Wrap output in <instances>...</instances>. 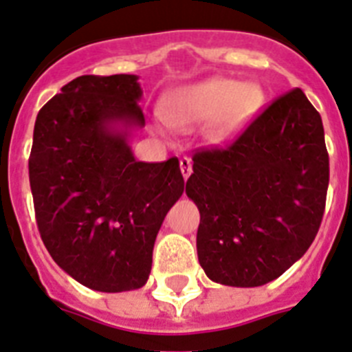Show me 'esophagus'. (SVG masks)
Instances as JSON below:
<instances>
[{"mask_svg": "<svg viewBox=\"0 0 352 352\" xmlns=\"http://www.w3.org/2000/svg\"><path fill=\"white\" fill-rule=\"evenodd\" d=\"M180 172H182L184 179H189V175H191L192 172V163L189 157H182V160H180Z\"/></svg>", "mask_w": 352, "mask_h": 352, "instance_id": "esophagus-1", "label": "esophagus"}]
</instances>
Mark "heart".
<instances>
[{"label": "heart", "instance_id": "b5f03b06", "mask_svg": "<svg viewBox=\"0 0 352 352\" xmlns=\"http://www.w3.org/2000/svg\"><path fill=\"white\" fill-rule=\"evenodd\" d=\"M265 91L258 82H240L231 77H208L177 87L164 98L156 131L168 135L192 131L207 122L205 137L212 145L231 144L251 124L263 105Z\"/></svg>", "mask_w": 352, "mask_h": 352}]
</instances>
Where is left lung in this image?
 I'll return each instance as SVG.
<instances>
[{"label": "left lung", "instance_id": "8db88e82", "mask_svg": "<svg viewBox=\"0 0 352 352\" xmlns=\"http://www.w3.org/2000/svg\"><path fill=\"white\" fill-rule=\"evenodd\" d=\"M328 180L321 116L302 89L277 98L228 148L196 154L186 195L199 210L207 277L233 287L280 277L318 235Z\"/></svg>", "mask_w": 352, "mask_h": 352}]
</instances>
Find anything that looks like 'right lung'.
I'll return each instance as SVG.
<instances>
[{
	"label": "right lung",
	"mask_w": 352,
	"mask_h": 352,
	"mask_svg": "<svg viewBox=\"0 0 352 352\" xmlns=\"http://www.w3.org/2000/svg\"><path fill=\"white\" fill-rule=\"evenodd\" d=\"M138 75H82L38 112L30 184L40 235L82 286L121 293L145 286L157 231L184 192L179 160H135L145 126Z\"/></svg>",
	"instance_id": "right-lung-1"
}]
</instances>
